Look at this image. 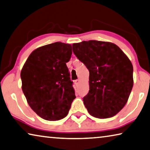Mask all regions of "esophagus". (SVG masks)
I'll list each match as a JSON object with an SVG mask.
<instances>
[{
    "label": "esophagus",
    "mask_w": 150,
    "mask_h": 150,
    "mask_svg": "<svg viewBox=\"0 0 150 150\" xmlns=\"http://www.w3.org/2000/svg\"><path fill=\"white\" fill-rule=\"evenodd\" d=\"M79 81H80L79 79H77V80H75V81H74V82H75V83L76 85H78V84H79Z\"/></svg>",
    "instance_id": "34e87169"
}]
</instances>
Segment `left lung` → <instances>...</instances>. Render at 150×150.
<instances>
[{
	"label": "left lung",
	"mask_w": 150,
	"mask_h": 150,
	"mask_svg": "<svg viewBox=\"0 0 150 150\" xmlns=\"http://www.w3.org/2000/svg\"><path fill=\"white\" fill-rule=\"evenodd\" d=\"M73 51L89 71V90L83 97L88 112L109 118L126 104L134 85L133 65L112 42L88 41L73 44Z\"/></svg>",
	"instance_id": "1"
}]
</instances>
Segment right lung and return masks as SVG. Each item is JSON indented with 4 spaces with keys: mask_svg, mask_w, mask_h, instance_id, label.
Returning <instances> with one entry per match:
<instances>
[{
    "mask_svg": "<svg viewBox=\"0 0 150 150\" xmlns=\"http://www.w3.org/2000/svg\"><path fill=\"white\" fill-rule=\"evenodd\" d=\"M71 54L70 44L56 42L45 45L30 53L21 70L22 89L27 103L45 120L66 117L76 97L66 65Z\"/></svg>",
    "mask_w": 150,
    "mask_h": 150,
    "instance_id": "right-lung-1",
    "label": "right lung"
}]
</instances>
